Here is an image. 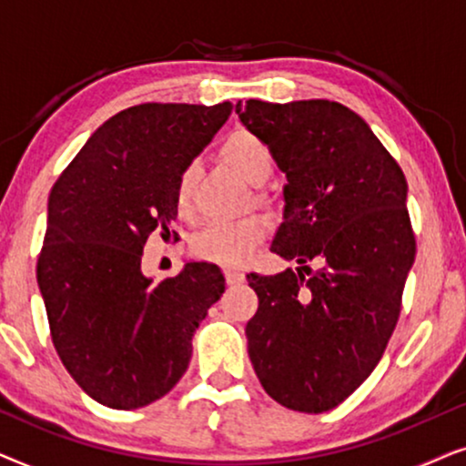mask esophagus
Wrapping results in <instances>:
<instances>
[{
	"label": "esophagus",
	"instance_id": "34e87169",
	"mask_svg": "<svg viewBox=\"0 0 466 466\" xmlns=\"http://www.w3.org/2000/svg\"><path fill=\"white\" fill-rule=\"evenodd\" d=\"M225 276H227V282L228 284H241L246 279L244 271L239 269H233V267H228V269H225Z\"/></svg>",
	"mask_w": 466,
	"mask_h": 466
}]
</instances>
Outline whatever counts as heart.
Listing matches in <instances>:
<instances>
[{"label": "heart", "instance_id": "obj_1", "mask_svg": "<svg viewBox=\"0 0 466 466\" xmlns=\"http://www.w3.org/2000/svg\"><path fill=\"white\" fill-rule=\"evenodd\" d=\"M220 155L231 167L244 176L250 184H263L271 176L273 157L269 146L254 133L238 129L228 133L220 146ZM195 165H188L177 177L176 184V208L187 214L193 203ZM267 235V220L260 216H248L239 220H218L195 235L193 250L197 257L214 260L228 267L244 265L250 254Z\"/></svg>", "mask_w": 466, "mask_h": 466}]
</instances>
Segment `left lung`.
Instances as JSON below:
<instances>
[{
  "label": "left lung",
  "instance_id": "left-lung-1",
  "mask_svg": "<svg viewBox=\"0 0 466 466\" xmlns=\"http://www.w3.org/2000/svg\"><path fill=\"white\" fill-rule=\"evenodd\" d=\"M235 112L286 176L269 250L299 265L248 276L258 295L248 354L279 405L329 411L371 375L397 327L416 258L405 176L371 127L337 101L250 99ZM309 259L323 267L305 280Z\"/></svg>",
  "mask_w": 466,
  "mask_h": 466
}]
</instances>
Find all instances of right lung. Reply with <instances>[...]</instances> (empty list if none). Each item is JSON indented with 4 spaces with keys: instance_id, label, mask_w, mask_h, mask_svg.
I'll list each match as a JSON object with an SVG mask.
<instances>
[{
    "instance_id": "add662e5",
    "label": "right lung",
    "mask_w": 466,
    "mask_h": 466,
    "mask_svg": "<svg viewBox=\"0 0 466 466\" xmlns=\"http://www.w3.org/2000/svg\"><path fill=\"white\" fill-rule=\"evenodd\" d=\"M233 104H142L107 118L48 197L37 286L56 354L82 390L137 410L174 388L193 333L225 292L212 263L188 260L163 282L144 276L155 228L176 220V184Z\"/></svg>"
}]
</instances>
